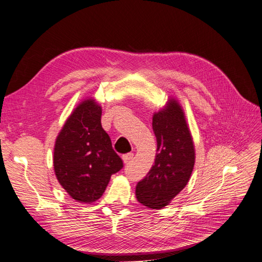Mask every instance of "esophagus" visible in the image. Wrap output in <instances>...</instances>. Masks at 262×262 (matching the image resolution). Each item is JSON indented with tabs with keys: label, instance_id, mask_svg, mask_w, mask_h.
<instances>
[{
	"label": "esophagus",
	"instance_id": "1",
	"mask_svg": "<svg viewBox=\"0 0 262 262\" xmlns=\"http://www.w3.org/2000/svg\"><path fill=\"white\" fill-rule=\"evenodd\" d=\"M132 158H133V153H128V154H124L122 156V160H123L124 164H128L132 160Z\"/></svg>",
	"mask_w": 262,
	"mask_h": 262
}]
</instances>
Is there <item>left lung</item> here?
Listing matches in <instances>:
<instances>
[{
	"instance_id": "1",
	"label": "left lung",
	"mask_w": 262,
	"mask_h": 262,
	"mask_svg": "<svg viewBox=\"0 0 262 262\" xmlns=\"http://www.w3.org/2000/svg\"><path fill=\"white\" fill-rule=\"evenodd\" d=\"M157 142L155 163L138 182L137 199L150 209L166 207L186 187L193 170L195 153L191 133L179 102L169 98L153 116Z\"/></svg>"
}]
</instances>
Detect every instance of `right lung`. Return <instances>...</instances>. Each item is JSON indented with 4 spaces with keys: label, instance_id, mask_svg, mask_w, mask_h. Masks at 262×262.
I'll return each mask as SVG.
<instances>
[{
    "label": "right lung",
    "instance_id": "obj_1",
    "mask_svg": "<svg viewBox=\"0 0 262 262\" xmlns=\"http://www.w3.org/2000/svg\"><path fill=\"white\" fill-rule=\"evenodd\" d=\"M101 107L94 98L83 100L70 115L55 140L54 172L74 200H98L114 173L123 167L101 126Z\"/></svg>",
    "mask_w": 262,
    "mask_h": 262
}]
</instances>
